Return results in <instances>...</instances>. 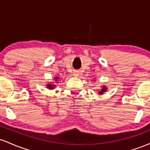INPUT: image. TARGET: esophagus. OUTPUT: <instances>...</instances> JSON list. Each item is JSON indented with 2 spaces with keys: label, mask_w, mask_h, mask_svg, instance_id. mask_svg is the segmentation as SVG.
<instances>
[{
  "label": "esophagus",
  "mask_w": 150,
  "mask_h": 150,
  "mask_svg": "<svg viewBox=\"0 0 150 150\" xmlns=\"http://www.w3.org/2000/svg\"><path fill=\"white\" fill-rule=\"evenodd\" d=\"M80 75V72L77 71V70H75V71L73 72V75L74 76H78Z\"/></svg>",
  "instance_id": "obj_1"
}]
</instances>
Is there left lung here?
<instances>
[{"label":"left lung","mask_w":150,"mask_h":150,"mask_svg":"<svg viewBox=\"0 0 150 150\" xmlns=\"http://www.w3.org/2000/svg\"><path fill=\"white\" fill-rule=\"evenodd\" d=\"M106 86H102V89H101V91H99V94H103V93H104V92H106Z\"/></svg>","instance_id":"8db88e82"}]
</instances>
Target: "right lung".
Wrapping results in <instances>:
<instances>
[{
  "label": "right lung",
  "instance_id": "add662e5",
  "mask_svg": "<svg viewBox=\"0 0 150 150\" xmlns=\"http://www.w3.org/2000/svg\"><path fill=\"white\" fill-rule=\"evenodd\" d=\"M55 80H56V81L57 80H58V77H55ZM46 87H47L48 89H54V87H56V85H51V84H49V85H46Z\"/></svg>",
  "mask_w": 150,
  "mask_h": 150
}]
</instances>
